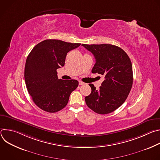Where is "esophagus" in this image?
I'll list each match as a JSON object with an SVG mask.
<instances>
[{
	"mask_svg": "<svg viewBox=\"0 0 160 160\" xmlns=\"http://www.w3.org/2000/svg\"><path fill=\"white\" fill-rule=\"evenodd\" d=\"M84 84H85V83H83V82H82V81H79V85H84Z\"/></svg>",
	"mask_w": 160,
	"mask_h": 160,
	"instance_id": "34e87169",
	"label": "esophagus"
}]
</instances>
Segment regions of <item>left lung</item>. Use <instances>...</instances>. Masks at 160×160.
I'll use <instances>...</instances> for the list:
<instances>
[{"label": "left lung", "mask_w": 160, "mask_h": 160, "mask_svg": "<svg viewBox=\"0 0 160 160\" xmlns=\"http://www.w3.org/2000/svg\"><path fill=\"white\" fill-rule=\"evenodd\" d=\"M95 57L92 73L104 75L99 90L92 83L91 93L85 98L87 106L96 113L104 115L118 108L127 99L133 83L131 61L120 48L111 44H82Z\"/></svg>", "instance_id": "8db88e82"}]
</instances>
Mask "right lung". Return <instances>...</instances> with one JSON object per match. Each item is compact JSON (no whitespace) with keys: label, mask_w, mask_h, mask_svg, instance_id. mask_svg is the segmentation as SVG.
<instances>
[{"label":"right lung","mask_w":160,"mask_h":160,"mask_svg":"<svg viewBox=\"0 0 160 160\" xmlns=\"http://www.w3.org/2000/svg\"><path fill=\"white\" fill-rule=\"evenodd\" d=\"M80 45L48 39L36 45L28 56L25 83L33 101L41 109L56 112L67 105L78 82L58 79L56 70L64 65L67 53Z\"/></svg>","instance_id":"obj_1"}]
</instances>
